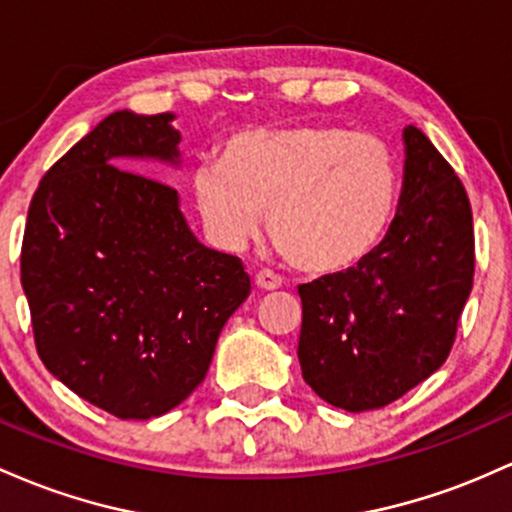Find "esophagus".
<instances>
[{
	"label": "esophagus",
	"mask_w": 512,
	"mask_h": 512,
	"mask_svg": "<svg viewBox=\"0 0 512 512\" xmlns=\"http://www.w3.org/2000/svg\"><path fill=\"white\" fill-rule=\"evenodd\" d=\"M256 285L261 287V290H278V287L283 285V278H280L278 273H273L271 268H263V271L256 273Z\"/></svg>",
	"instance_id": "34e87169"
}]
</instances>
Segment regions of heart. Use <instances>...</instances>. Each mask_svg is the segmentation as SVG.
Returning <instances> with one entry per match:
<instances>
[{
  "instance_id": "b5f03b06",
  "label": "heart",
  "mask_w": 512,
  "mask_h": 512,
  "mask_svg": "<svg viewBox=\"0 0 512 512\" xmlns=\"http://www.w3.org/2000/svg\"><path fill=\"white\" fill-rule=\"evenodd\" d=\"M193 195L208 232L237 249L268 232L304 273H338L370 254L399 200V159L375 132L297 123L249 128L200 162Z\"/></svg>"
}]
</instances>
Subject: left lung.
I'll return each mask as SVG.
<instances>
[{
    "label": "left lung",
    "instance_id": "8db88e82",
    "mask_svg": "<svg viewBox=\"0 0 512 512\" xmlns=\"http://www.w3.org/2000/svg\"><path fill=\"white\" fill-rule=\"evenodd\" d=\"M404 191L387 234L353 268L297 287L302 377L350 413L384 409L450 355L474 285L472 205L421 130H404Z\"/></svg>",
    "mask_w": 512,
    "mask_h": 512
}]
</instances>
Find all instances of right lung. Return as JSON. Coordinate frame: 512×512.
I'll list each match as a JSON object with an SVG mask.
<instances>
[{
  "label": "right lung",
  "instance_id": "add662e5",
  "mask_svg": "<svg viewBox=\"0 0 512 512\" xmlns=\"http://www.w3.org/2000/svg\"><path fill=\"white\" fill-rule=\"evenodd\" d=\"M171 120H101L40 179L21 244L40 360L123 421L162 416L205 380L222 326L251 292L241 258L193 237L176 188L125 169L132 157L176 162Z\"/></svg>",
  "mask_w": 512,
  "mask_h": 512
}]
</instances>
